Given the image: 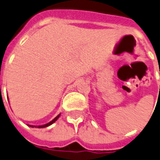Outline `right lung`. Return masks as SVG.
Masks as SVG:
<instances>
[{
	"mask_svg": "<svg viewBox=\"0 0 160 160\" xmlns=\"http://www.w3.org/2000/svg\"><path fill=\"white\" fill-rule=\"evenodd\" d=\"M9 100V99H8ZM60 114H59L57 115V116L55 117V119H53L51 121H50L49 123H47V124H42V125H31V124H27L28 126L31 127V128H46V127H48L50 126V125H51V124H53V123H55L56 120H57L58 119H59V117H60Z\"/></svg>",
	"mask_w": 160,
	"mask_h": 160,
	"instance_id": "right-lung-1",
	"label": "right lung"
}]
</instances>
